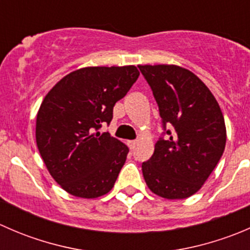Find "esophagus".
Segmentation results:
<instances>
[{
	"instance_id": "34e87169",
	"label": "esophagus",
	"mask_w": 250,
	"mask_h": 250,
	"mask_svg": "<svg viewBox=\"0 0 250 250\" xmlns=\"http://www.w3.org/2000/svg\"><path fill=\"white\" fill-rule=\"evenodd\" d=\"M127 144H128V146H129V147L132 148V150H134L135 146H137L138 143L135 140H129V141H127Z\"/></svg>"
}]
</instances>
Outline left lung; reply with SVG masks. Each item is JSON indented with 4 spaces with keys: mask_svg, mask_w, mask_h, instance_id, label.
Masks as SVG:
<instances>
[{
    "mask_svg": "<svg viewBox=\"0 0 250 250\" xmlns=\"http://www.w3.org/2000/svg\"><path fill=\"white\" fill-rule=\"evenodd\" d=\"M158 104L166 139L160 138L141 166L147 188L167 200L195 195L223 156L226 127L209 88L190 70L178 65H139Z\"/></svg>",
    "mask_w": 250,
    "mask_h": 250,
    "instance_id": "8db88e82",
    "label": "left lung"
}]
</instances>
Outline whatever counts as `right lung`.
<instances>
[{
    "label": "right lung",
    "instance_id": "add662e5",
    "mask_svg": "<svg viewBox=\"0 0 250 250\" xmlns=\"http://www.w3.org/2000/svg\"><path fill=\"white\" fill-rule=\"evenodd\" d=\"M139 77L134 65L89 66L62 77L36 117V143L48 172L70 195L97 198L113 188L129 148L109 133L116 103Z\"/></svg>",
    "mask_w": 250,
    "mask_h": 250
}]
</instances>
